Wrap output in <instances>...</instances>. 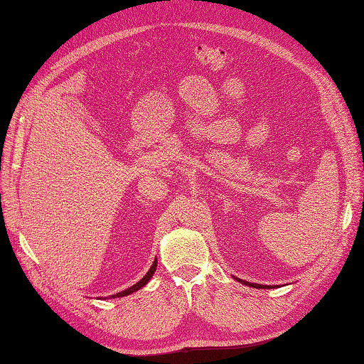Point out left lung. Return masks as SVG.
<instances>
[{
	"label": "left lung",
	"mask_w": 364,
	"mask_h": 364,
	"mask_svg": "<svg viewBox=\"0 0 364 364\" xmlns=\"http://www.w3.org/2000/svg\"><path fill=\"white\" fill-rule=\"evenodd\" d=\"M233 279L235 280H237L240 283H242V284H245V286H250V287H256V289H274V287H277V286H268V284H259V283H250V282H245V280H242V279H237V277H235L233 275Z\"/></svg>",
	"instance_id": "left-lung-1"
}]
</instances>
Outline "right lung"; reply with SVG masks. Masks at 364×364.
Segmentation results:
<instances>
[{
  "mask_svg": "<svg viewBox=\"0 0 364 364\" xmlns=\"http://www.w3.org/2000/svg\"><path fill=\"white\" fill-rule=\"evenodd\" d=\"M156 263H158V260L155 259V260H154V263H152V267H150V269L146 272V275H144V277H143L140 282H136L134 286L128 287V289H124V291H122V292H119V294L109 295L108 298H120V296H127V295H131V294H134V292H136V291H140L141 287H144V286L149 283V280L154 277V274H155L156 267H158ZM104 299H107V298H104Z\"/></svg>",
  "mask_w": 364,
  "mask_h": 364,
  "instance_id": "add662e5",
  "label": "right lung"
}]
</instances>
